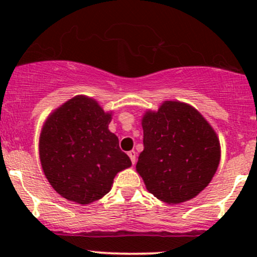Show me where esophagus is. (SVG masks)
I'll list each match as a JSON object with an SVG mask.
<instances>
[{"mask_svg":"<svg viewBox=\"0 0 257 257\" xmlns=\"http://www.w3.org/2000/svg\"><path fill=\"white\" fill-rule=\"evenodd\" d=\"M128 156H129V158H131L132 163H133V164H135V157H137V153H135V151H131V152H128Z\"/></svg>","mask_w":257,"mask_h":257,"instance_id":"1","label":"esophagus"}]
</instances>
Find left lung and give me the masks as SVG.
Returning a JSON list of instances; mask_svg holds the SVG:
<instances>
[{"label":"left lung","instance_id":"obj_1","mask_svg":"<svg viewBox=\"0 0 257 257\" xmlns=\"http://www.w3.org/2000/svg\"><path fill=\"white\" fill-rule=\"evenodd\" d=\"M141 124L137 172L147 191L168 204L194 198L220 163V141L208 120L191 105L164 101L158 111H146Z\"/></svg>","mask_w":257,"mask_h":257}]
</instances>
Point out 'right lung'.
I'll return each instance as SVG.
<instances>
[{
    "instance_id": "obj_1",
    "label": "right lung",
    "mask_w": 257,
    "mask_h": 257,
    "mask_svg": "<svg viewBox=\"0 0 257 257\" xmlns=\"http://www.w3.org/2000/svg\"><path fill=\"white\" fill-rule=\"evenodd\" d=\"M111 112L77 95L52 112L40 135V159L52 187L64 198L89 204L110 192L114 176L132 166L108 131Z\"/></svg>"
}]
</instances>
